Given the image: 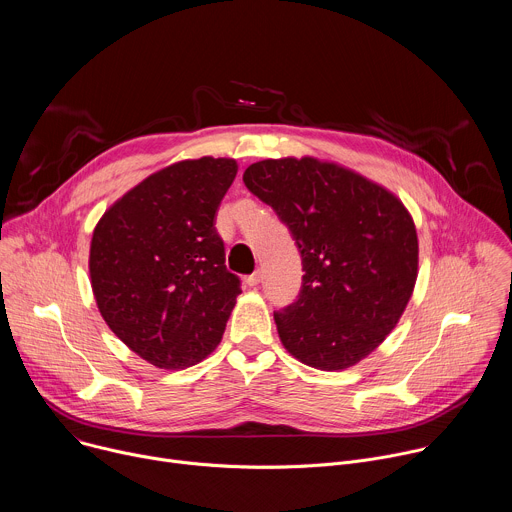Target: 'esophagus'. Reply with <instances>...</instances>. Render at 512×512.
<instances>
[{
	"instance_id": "obj_1",
	"label": "esophagus",
	"mask_w": 512,
	"mask_h": 512,
	"mask_svg": "<svg viewBox=\"0 0 512 512\" xmlns=\"http://www.w3.org/2000/svg\"><path fill=\"white\" fill-rule=\"evenodd\" d=\"M259 281H261V271H253V273H251V275H247V279H245V283H247L249 287L259 285Z\"/></svg>"
}]
</instances>
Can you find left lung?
<instances>
[{
	"label": "left lung",
	"mask_w": 512,
	"mask_h": 512,
	"mask_svg": "<svg viewBox=\"0 0 512 512\" xmlns=\"http://www.w3.org/2000/svg\"><path fill=\"white\" fill-rule=\"evenodd\" d=\"M243 182L269 204L302 255L298 300L273 312L283 346L308 367L340 371L397 326L417 279V233L389 190L336 164H251Z\"/></svg>",
	"instance_id": "1"
}]
</instances>
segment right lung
<instances>
[{"label":"right lung","instance_id":"add662e5","mask_svg":"<svg viewBox=\"0 0 512 512\" xmlns=\"http://www.w3.org/2000/svg\"><path fill=\"white\" fill-rule=\"evenodd\" d=\"M237 162L200 158L145 178L99 221L91 285L107 326L143 360L186 369L221 342L241 294L216 210Z\"/></svg>","mask_w":512,"mask_h":512}]
</instances>
